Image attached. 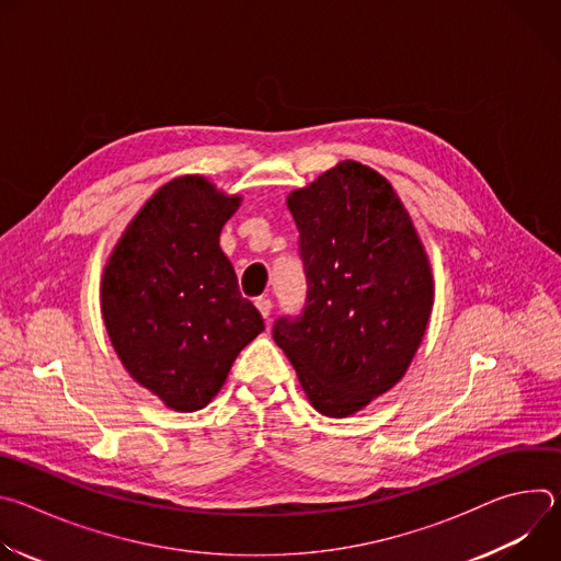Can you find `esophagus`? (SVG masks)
Masks as SVG:
<instances>
[{
    "label": "esophagus",
    "mask_w": 561,
    "mask_h": 561,
    "mask_svg": "<svg viewBox=\"0 0 561 561\" xmlns=\"http://www.w3.org/2000/svg\"><path fill=\"white\" fill-rule=\"evenodd\" d=\"M255 306H257V310L262 312V317L268 322L271 310H273V301H271L268 297H257V299H255Z\"/></svg>",
    "instance_id": "34e87169"
}]
</instances>
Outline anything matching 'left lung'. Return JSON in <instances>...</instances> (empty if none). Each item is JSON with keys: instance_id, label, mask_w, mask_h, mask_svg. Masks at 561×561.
Masks as SVG:
<instances>
[{"instance_id": "1", "label": "left lung", "mask_w": 561, "mask_h": 561, "mask_svg": "<svg viewBox=\"0 0 561 561\" xmlns=\"http://www.w3.org/2000/svg\"><path fill=\"white\" fill-rule=\"evenodd\" d=\"M286 204L308 290L273 337L308 402L346 417L409 370L433 308L431 264L388 180L359 162H340Z\"/></svg>"}]
</instances>
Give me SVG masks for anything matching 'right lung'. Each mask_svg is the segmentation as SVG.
<instances>
[{"label": "right lung", "instance_id": "obj_1", "mask_svg": "<svg viewBox=\"0 0 561 561\" xmlns=\"http://www.w3.org/2000/svg\"><path fill=\"white\" fill-rule=\"evenodd\" d=\"M242 204L206 178L159 188L133 217L102 277V314L130 377L180 413L204 409L262 331L219 232Z\"/></svg>", "mask_w": 561, "mask_h": 561}]
</instances>
